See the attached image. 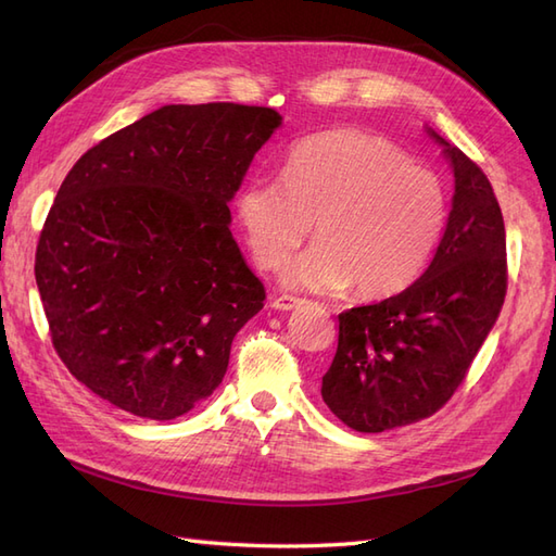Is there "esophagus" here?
Returning a JSON list of instances; mask_svg holds the SVG:
<instances>
[{
	"instance_id": "esophagus-1",
	"label": "esophagus",
	"mask_w": 556,
	"mask_h": 556,
	"mask_svg": "<svg viewBox=\"0 0 556 556\" xmlns=\"http://www.w3.org/2000/svg\"><path fill=\"white\" fill-rule=\"evenodd\" d=\"M302 304H304V300H300V296H290V294L274 296V300H270V308H278V311H292Z\"/></svg>"
}]
</instances>
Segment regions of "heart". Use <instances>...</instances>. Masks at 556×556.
Instances as JSON below:
<instances>
[{
	"label": "heart",
	"instance_id": "b5f03b06",
	"mask_svg": "<svg viewBox=\"0 0 556 556\" xmlns=\"http://www.w3.org/2000/svg\"><path fill=\"white\" fill-rule=\"evenodd\" d=\"M236 219L254 262L276 270L314 219L318 236L296 256L288 282L304 290L394 294L422 274L448 222L437 172L410 162L382 134L334 129L296 141L282 181L250 176L236 193Z\"/></svg>",
	"mask_w": 556,
	"mask_h": 556
}]
</instances>
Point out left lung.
Masks as SVG:
<instances>
[{
  "mask_svg": "<svg viewBox=\"0 0 556 556\" xmlns=\"http://www.w3.org/2000/svg\"><path fill=\"white\" fill-rule=\"evenodd\" d=\"M455 176L453 210L425 274L340 314L320 394L351 429L380 434L441 410L463 384L507 294L505 222L489 176L429 129Z\"/></svg>",
  "mask_w": 556,
  "mask_h": 556,
  "instance_id": "8db88e82",
  "label": "left lung"
}]
</instances>
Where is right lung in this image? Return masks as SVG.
<instances>
[{
    "label": "right lung",
    "mask_w": 556,
    "mask_h": 556,
    "mask_svg": "<svg viewBox=\"0 0 556 556\" xmlns=\"http://www.w3.org/2000/svg\"><path fill=\"white\" fill-rule=\"evenodd\" d=\"M280 122L262 105H162L67 172L35 278L59 358L115 408L174 419L222 384L266 300L228 202Z\"/></svg>",
    "instance_id": "obj_1"
}]
</instances>
